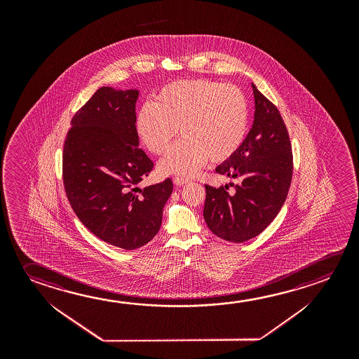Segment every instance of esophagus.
<instances>
[{"instance_id": "34e87169", "label": "esophagus", "mask_w": 359, "mask_h": 359, "mask_svg": "<svg viewBox=\"0 0 359 359\" xmlns=\"http://www.w3.org/2000/svg\"><path fill=\"white\" fill-rule=\"evenodd\" d=\"M188 182H190L189 179H184V177H174V184H175L177 187H182V185H184V184H188Z\"/></svg>"}]
</instances>
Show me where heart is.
<instances>
[{"instance_id": "1", "label": "heart", "mask_w": 359, "mask_h": 359, "mask_svg": "<svg viewBox=\"0 0 359 359\" xmlns=\"http://www.w3.org/2000/svg\"><path fill=\"white\" fill-rule=\"evenodd\" d=\"M249 126V102L241 88L206 79L179 80L140 107L136 129L144 145L164 154L180 129L182 140L160 160L165 175L193 177L210 159L220 164L241 149Z\"/></svg>"}]
</instances>
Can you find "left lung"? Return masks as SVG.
<instances>
[{
    "label": "left lung",
    "mask_w": 359,
    "mask_h": 359,
    "mask_svg": "<svg viewBox=\"0 0 359 359\" xmlns=\"http://www.w3.org/2000/svg\"><path fill=\"white\" fill-rule=\"evenodd\" d=\"M253 86L254 123L238 153L217 168V174L241 184H205L204 219L215 236L233 241L253 239L274 220L288 195L293 177V151L282 115Z\"/></svg>",
    "instance_id": "obj_1"
}]
</instances>
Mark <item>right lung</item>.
<instances>
[{"label": "right lung", "mask_w": 359, "mask_h": 359, "mask_svg": "<svg viewBox=\"0 0 359 359\" xmlns=\"http://www.w3.org/2000/svg\"><path fill=\"white\" fill-rule=\"evenodd\" d=\"M136 90L102 86L71 120L62 153V180L71 208L101 241L125 250L158 234L170 177L139 189L153 160L139 145Z\"/></svg>", "instance_id": "right-lung-1"}]
</instances>
